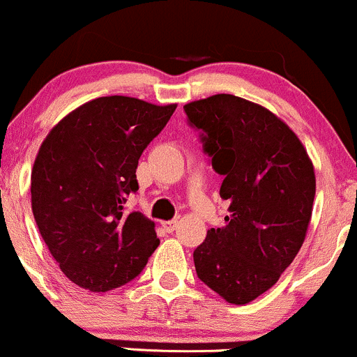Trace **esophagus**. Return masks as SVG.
<instances>
[{
    "label": "esophagus",
    "mask_w": 357,
    "mask_h": 357,
    "mask_svg": "<svg viewBox=\"0 0 357 357\" xmlns=\"http://www.w3.org/2000/svg\"><path fill=\"white\" fill-rule=\"evenodd\" d=\"M177 225H178V220H168V222H161V227H163L168 234L174 232V230L177 229Z\"/></svg>",
    "instance_id": "esophagus-1"
}]
</instances>
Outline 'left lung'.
<instances>
[{
	"label": "left lung",
	"instance_id": "1",
	"mask_svg": "<svg viewBox=\"0 0 357 357\" xmlns=\"http://www.w3.org/2000/svg\"><path fill=\"white\" fill-rule=\"evenodd\" d=\"M183 109L230 203L225 227L194 251L197 277L227 303L248 304L277 284L306 238L313 163L287 123L248 99L215 94Z\"/></svg>",
	"mask_w": 357,
	"mask_h": 357
}]
</instances>
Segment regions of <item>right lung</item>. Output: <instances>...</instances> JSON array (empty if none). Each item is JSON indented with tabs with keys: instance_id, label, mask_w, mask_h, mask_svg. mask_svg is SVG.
<instances>
[{
	"instance_id": "obj_1",
	"label": "right lung",
	"mask_w": 357,
	"mask_h": 357,
	"mask_svg": "<svg viewBox=\"0 0 357 357\" xmlns=\"http://www.w3.org/2000/svg\"><path fill=\"white\" fill-rule=\"evenodd\" d=\"M175 108L98 98L68 113L43 141L31 175L32 213L51 256L79 287H122L160 245L151 220L125 211V203L139 189V158Z\"/></svg>"
}]
</instances>
